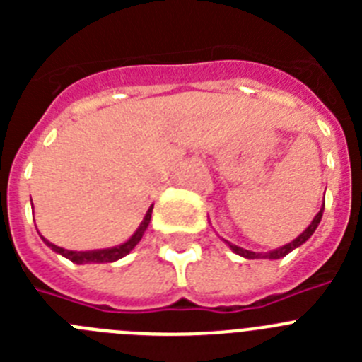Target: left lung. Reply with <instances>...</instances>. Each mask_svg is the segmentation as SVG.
I'll return each instance as SVG.
<instances>
[{"label": "left lung", "instance_id": "8db88e82", "mask_svg": "<svg viewBox=\"0 0 362 362\" xmlns=\"http://www.w3.org/2000/svg\"><path fill=\"white\" fill-rule=\"evenodd\" d=\"M322 210H325V204H322V209L317 212V216L313 217L312 225H310L308 228L305 230V232L300 233L299 238L293 239V241L288 243V245L281 246V248H277V250L268 252V254H255V252H250V250H243V248H239V246L232 245V243H228V241H226V243H228V246H230V248H232L233 252H235V254L243 255V257H246V259H257V257H263V259H281V257H284V255H286V254H290V252H292L293 248H297V246H300L305 241H308L310 235H312V233L315 232V228H317L319 223H321Z\"/></svg>", "mask_w": 362, "mask_h": 362}]
</instances>
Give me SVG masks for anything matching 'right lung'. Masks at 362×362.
I'll return each instance as SVG.
<instances>
[{
	"label": "right lung",
	"mask_w": 362,
	"mask_h": 362,
	"mask_svg": "<svg viewBox=\"0 0 362 362\" xmlns=\"http://www.w3.org/2000/svg\"><path fill=\"white\" fill-rule=\"evenodd\" d=\"M150 217H152V209H148V212H146L145 219H143L141 226L136 230V233H134L132 238L129 239L127 243H123V245L119 246H114V248H107V250H92V252H72V250H65V248H59V246L52 245V243L49 241H43L47 243V245L52 248L54 252H57V254L65 255L66 259H70L72 263L76 264H86V263H114V261H117V259L124 257V255L129 254L130 250H132L134 246L137 245V243L141 241L143 233H145L146 226H148L150 223Z\"/></svg>",
	"instance_id": "obj_1"
}]
</instances>
